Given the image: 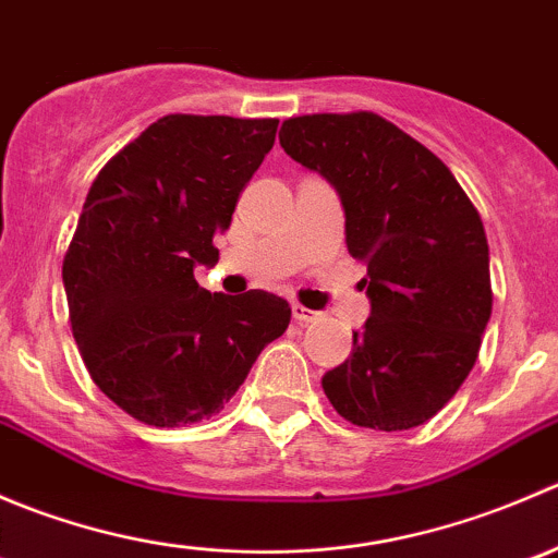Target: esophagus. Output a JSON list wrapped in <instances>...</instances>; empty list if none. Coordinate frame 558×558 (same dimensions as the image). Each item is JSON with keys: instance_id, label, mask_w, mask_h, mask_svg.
Segmentation results:
<instances>
[{"instance_id": "esophagus-1", "label": "esophagus", "mask_w": 558, "mask_h": 558, "mask_svg": "<svg viewBox=\"0 0 558 558\" xmlns=\"http://www.w3.org/2000/svg\"><path fill=\"white\" fill-rule=\"evenodd\" d=\"M291 313H294V320H300V324H311V320L318 318V313L307 311V307H302V305L291 307Z\"/></svg>"}]
</instances>
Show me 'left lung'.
<instances>
[{
    "mask_svg": "<svg viewBox=\"0 0 558 558\" xmlns=\"http://www.w3.org/2000/svg\"><path fill=\"white\" fill-rule=\"evenodd\" d=\"M280 145L335 185L348 253L367 264L373 311L324 393L356 426H421L464 384L492 318L481 216L429 148L375 112L289 118Z\"/></svg>",
    "mask_w": 558,
    "mask_h": 558,
    "instance_id": "1",
    "label": "left lung"
}]
</instances>
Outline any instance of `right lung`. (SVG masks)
Listing matches in <instances>:
<instances>
[{
	"label": "right lung",
	"instance_id": "right-lung-1",
	"mask_svg": "<svg viewBox=\"0 0 558 558\" xmlns=\"http://www.w3.org/2000/svg\"><path fill=\"white\" fill-rule=\"evenodd\" d=\"M275 132V118L174 112L88 189L61 267L72 335L94 384L143 424L221 413L289 326L280 296L210 294L194 278L196 264L218 262L213 238L232 223Z\"/></svg>",
	"mask_w": 558,
	"mask_h": 558
}]
</instances>
